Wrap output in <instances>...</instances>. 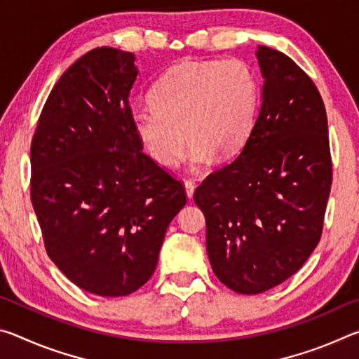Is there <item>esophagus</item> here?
<instances>
[{"label": "esophagus", "mask_w": 359, "mask_h": 359, "mask_svg": "<svg viewBox=\"0 0 359 359\" xmlns=\"http://www.w3.org/2000/svg\"><path fill=\"white\" fill-rule=\"evenodd\" d=\"M185 193H187V198L188 199H191L193 198V194H194V188H196V185L193 184L191 180H185Z\"/></svg>", "instance_id": "34e87169"}]
</instances>
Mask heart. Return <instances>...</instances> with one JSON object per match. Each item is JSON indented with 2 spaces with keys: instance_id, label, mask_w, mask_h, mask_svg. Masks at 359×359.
Listing matches in <instances>:
<instances>
[{
  "instance_id": "obj_1",
  "label": "heart",
  "mask_w": 359,
  "mask_h": 359,
  "mask_svg": "<svg viewBox=\"0 0 359 359\" xmlns=\"http://www.w3.org/2000/svg\"><path fill=\"white\" fill-rule=\"evenodd\" d=\"M150 100L151 104L131 112L144 150L169 168L177 163L188 136L187 163L196 171L214 155L229 158L244 147L255 123L258 83L241 60H187L158 81Z\"/></svg>"
}]
</instances>
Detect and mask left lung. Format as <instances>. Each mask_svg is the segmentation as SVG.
Wrapping results in <instances>:
<instances>
[{
	"mask_svg": "<svg viewBox=\"0 0 359 359\" xmlns=\"http://www.w3.org/2000/svg\"><path fill=\"white\" fill-rule=\"evenodd\" d=\"M261 106L244 147L212 172L194 203L223 285L241 294L277 287L317 247L332 166L323 100L293 60L258 46Z\"/></svg>",
	"mask_w": 359,
	"mask_h": 359,
	"instance_id": "8db88e82",
	"label": "left lung"
}]
</instances>
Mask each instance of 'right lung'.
<instances>
[{
    "label": "right lung",
    "instance_id": "obj_1",
    "mask_svg": "<svg viewBox=\"0 0 359 359\" xmlns=\"http://www.w3.org/2000/svg\"><path fill=\"white\" fill-rule=\"evenodd\" d=\"M135 62L112 47L79 58L52 88L32 142V203L47 255L79 288L104 297L149 280L187 203L133 130Z\"/></svg>",
    "mask_w": 359,
    "mask_h": 359
}]
</instances>
